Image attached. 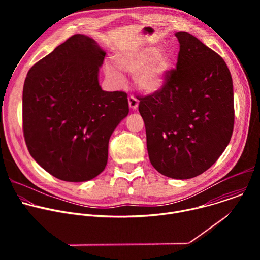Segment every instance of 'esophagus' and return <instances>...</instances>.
<instances>
[{"label":"esophagus","mask_w":260,"mask_h":260,"mask_svg":"<svg viewBox=\"0 0 260 260\" xmlns=\"http://www.w3.org/2000/svg\"><path fill=\"white\" fill-rule=\"evenodd\" d=\"M138 105H139V101L135 96L131 95L128 98V106H129V108L133 109V110H136L138 108Z\"/></svg>","instance_id":"34e87169"}]
</instances>
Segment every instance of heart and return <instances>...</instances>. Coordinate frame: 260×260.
<instances>
[{
    "instance_id": "heart-1",
    "label": "heart",
    "mask_w": 260,
    "mask_h": 260,
    "mask_svg": "<svg viewBox=\"0 0 260 260\" xmlns=\"http://www.w3.org/2000/svg\"><path fill=\"white\" fill-rule=\"evenodd\" d=\"M115 61L107 60L104 70L107 78L115 85H121L124 77L120 69L134 74L136 86L144 92L152 93L162 88L171 68V57L159 49L147 46L139 49L120 51L115 55Z\"/></svg>"
}]
</instances>
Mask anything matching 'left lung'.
<instances>
[{"label":"left lung","mask_w":260,"mask_h":260,"mask_svg":"<svg viewBox=\"0 0 260 260\" xmlns=\"http://www.w3.org/2000/svg\"><path fill=\"white\" fill-rule=\"evenodd\" d=\"M176 69L158 91L138 96L153 168L190 179L212 167L229 145L235 122L231 72L219 54L186 31Z\"/></svg>","instance_id":"1"}]
</instances>
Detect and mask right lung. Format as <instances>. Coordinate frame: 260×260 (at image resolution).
<instances>
[{"instance_id":"obj_1","label":"right lung","mask_w":260,"mask_h":260,"mask_svg":"<svg viewBox=\"0 0 260 260\" xmlns=\"http://www.w3.org/2000/svg\"><path fill=\"white\" fill-rule=\"evenodd\" d=\"M106 52L76 34L28 71L22 91V128L31 157L68 182L101 174L111 135L128 114L127 94L104 91L99 70Z\"/></svg>"}]
</instances>
